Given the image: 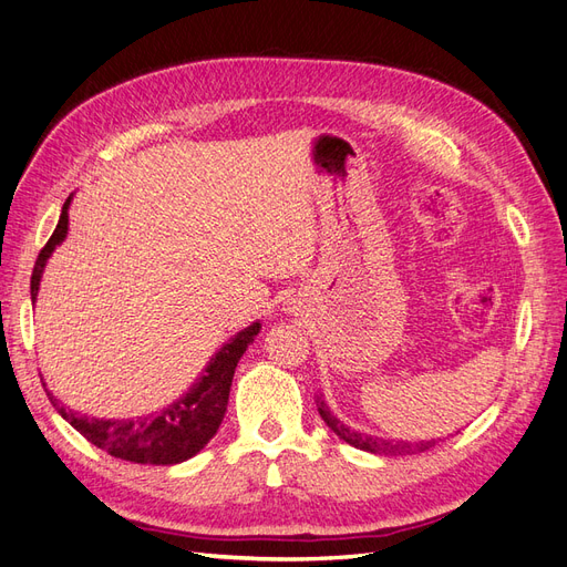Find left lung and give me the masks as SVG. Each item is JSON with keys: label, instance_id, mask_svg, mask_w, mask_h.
<instances>
[{"label": "left lung", "instance_id": "left-lung-1", "mask_svg": "<svg viewBox=\"0 0 567 567\" xmlns=\"http://www.w3.org/2000/svg\"><path fill=\"white\" fill-rule=\"evenodd\" d=\"M317 409H319V416L323 419V423L331 427V431L340 437L346 440L348 444H352V447L362 450V452H371V454H381V456H406V454H419V452H425L435 447V440H419V442H406V440H385V437H375V435H369V433H359V431H352L350 425L342 423L331 406L326 404L323 394H317Z\"/></svg>", "mask_w": 567, "mask_h": 567}]
</instances>
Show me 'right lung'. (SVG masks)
I'll return each mask as SVG.
<instances>
[{"mask_svg": "<svg viewBox=\"0 0 567 567\" xmlns=\"http://www.w3.org/2000/svg\"><path fill=\"white\" fill-rule=\"evenodd\" d=\"M73 196H68L63 203V210L59 217V225L51 234L47 246L40 250L35 269H32L30 279V298L32 305L38 300V290L42 281V271L47 260L56 246L63 244L68 234V208H71ZM260 321L246 326L238 331L229 342L221 346L208 367L196 379V383L188 388L179 400L163 406L161 411H153L146 416L136 419H90L80 416L71 409H63L54 394H49L51 404L59 409V414L71 423L75 431L87 437L94 447L109 452L115 458L132 461V463H151V466H173L186 458L196 456L205 444L213 440L217 427L225 419L229 390L234 381V371L238 359L244 357L255 336L260 333Z\"/></svg>", "mask_w": 567, "mask_h": 567, "instance_id": "obj_1", "label": "right lung"}]
</instances>
